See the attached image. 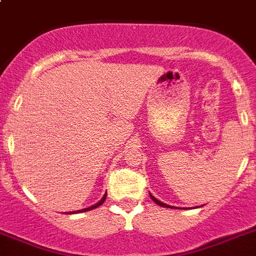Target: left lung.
<instances>
[{"label": "left lung", "mask_w": 256, "mask_h": 256, "mask_svg": "<svg viewBox=\"0 0 256 256\" xmlns=\"http://www.w3.org/2000/svg\"><path fill=\"white\" fill-rule=\"evenodd\" d=\"M149 195H150L152 200H153V202H156V204H158V206H164V208H171V209H181V208H177V206H168V204H164V202H160V200L156 199V198H154L153 195L150 194V192H149ZM184 209H185V208H184Z\"/></svg>", "instance_id": "1"}]
</instances>
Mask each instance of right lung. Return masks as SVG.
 <instances>
[{
    "label": "right lung",
    "instance_id": "right-lung-1",
    "mask_svg": "<svg viewBox=\"0 0 256 256\" xmlns=\"http://www.w3.org/2000/svg\"><path fill=\"white\" fill-rule=\"evenodd\" d=\"M106 198H107V192H106V194H104V195H103V198H102V199H100V202H96V204H94V206H89V208H84V209H80V210H75V212H68V214H75V213H82V212H89V210H92V209H96V206H102L103 202H104Z\"/></svg>",
    "mask_w": 256,
    "mask_h": 256
}]
</instances>
